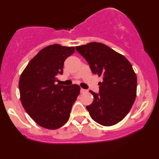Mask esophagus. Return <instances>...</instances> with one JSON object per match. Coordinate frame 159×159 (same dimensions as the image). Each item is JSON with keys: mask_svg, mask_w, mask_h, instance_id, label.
<instances>
[{"mask_svg": "<svg viewBox=\"0 0 159 159\" xmlns=\"http://www.w3.org/2000/svg\"><path fill=\"white\" fill-rule=\"evenodd\" d=\"M87 92H88V91H87L86 90H84V89H81V93H87Z\"/></svg>", "mask_w": 159, "mask_h": 159, "instance_id": "1", "label": "esophagus"}]
</instances>
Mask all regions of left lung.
Returning <instances> with one entry per match:
<instances>
[{"instance_id": "obj_1", "label": "left lung", "mask_w": 159, "mask_h": 159, "mask_svg": "<svg viewBox=\"0 0 159 159\" xmlns=\"http://www.w3.org/2000/svg\"><path fill=\"white\" fill-rule=\"evenodd\" d=\"M94 75L103 77L99 93L92 90L93 101L86 108L91 118L109 127L121 121L131 109L137 94V77L132 64L121 54L101 43L76 47Z\"/></svg>"}]
</instances>
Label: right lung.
Masks as SVG:
<instances>
[{"mask_svg": "<svg viewBox=\"0 0 159 159\" xmlns=\"http://www.w3.org/2000/svg\"><path fill=\"white\" fill-rule=\"evenodd\" d=\"M75 47L53 44L44 48L29 62L19 78L20 99L24 108L40 127L56 129L69 120L80 94L77 84H55L62 75L64 61Z\"/></svg>", "mask_w": 159, "mask_h": 159, "instance_id": "obj_1", "label": "right lung"}]
</instances>
